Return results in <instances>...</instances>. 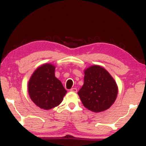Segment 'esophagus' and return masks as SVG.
Returning <instances> with one entry per match:
<instances>
[{
	"label": "esophagus",
	"instance_id": "1",
	"mask_svg": "<svg viewBox=\"0 0 146 146\" xmlns=\"http://www.w3.org/2000/svg\"><path fill=\"white\" fill-rule=\"evenodd\" d=\"M70 90L72 92H73V93H77V92H78V89H77L76 88H72Z\"/></svg>",
	"mask_w": 146,
	"mask_h": 146
}]
</instances>
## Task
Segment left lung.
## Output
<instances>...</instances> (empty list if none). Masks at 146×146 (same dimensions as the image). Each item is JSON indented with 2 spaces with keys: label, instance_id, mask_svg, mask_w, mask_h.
I'll return each instance as SVG.
<instances>
[{
  "label": "left lung",
  "instance_id": "left-lung-1",
  "mask_svg": "<svg viewBox=\"0 0 146 146\" xmlns=\"http://www.w3.org/2000/svg\"><path fill=\"white\" fill-rule=\"evenodd\" d=\"M84 85L78 91L83 105L95 113L109 108L117 98V84L108 71L100 66L84 71Z\"/></svg>",
  "mask_w": 146,
  "mask_h": 146
}]
</instances>
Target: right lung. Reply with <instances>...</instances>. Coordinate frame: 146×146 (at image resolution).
I'll list each match as a JSON object with an SVG mask.
<instances>
[{
	"label": "right lung",
	"instance_id": "right-lung-1",
	"mask_svg": "<svg viewBox=\"0 0 146 146\" xmlns=\"http://www.w3.org/2000/svg\"><path fill=\"white\" fill-rule=\"evenodd\" d=\"M28 90L35 104L45 110L59 105L66 93L61 82L55 77V66L50 64L34 71L28 84Z\"/></svg>",
	"mask_w": 146,
	"mask_h": 146
}]
</instances>
